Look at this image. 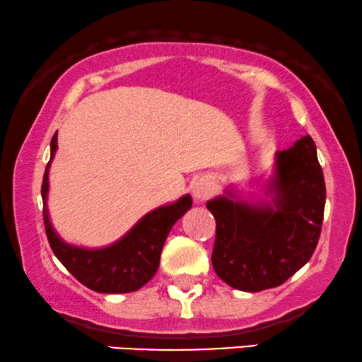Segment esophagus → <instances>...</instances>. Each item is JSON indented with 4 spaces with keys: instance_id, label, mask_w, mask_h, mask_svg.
Instances as JSON below:
<instances>
[{
    "instance_id": "esophagus-1",
    "label": "esophagus",
    "mask_w": 362,
    "mask_h": 362,
    "mask_svg": "<svg viewBox=\"0 0 362 362\" xmlns=\"http://www.w3.org/2000/svg\"><path fill=\"white\" fill-rule=\"evenodd\" d=\"M212 190H214V187H212L211 180L209 178H197V180L192 184V192H194V199L197 200V202H202V200H206L209 195L212 194Z\"/></svg>"
}]
</instances>
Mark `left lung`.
I'll list each match as a JSON object with an SVG mask.
<instances>
[{
  "label": "left lung",
  "instance_id": "left-lung-1",
  "mask_svg": "<svg viewBox=\"0 0 362 362\" xmlns=\"http://www.w3.org/2000/svg\"><path fill=\"white\" fill-rule=\"evenodd\" d=\"M267 199L247 202L238 190L206 204L216 217L212 267L233 288L261 291L285 283L315 251L325 207L324 173L313 139L302 136L275 153Z\"/></svg>",
  "mask_w": 362,
  "mask_h": 362
}]
</instances>
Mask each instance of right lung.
I'll return each instance as SVG.
<instances>
[{
	"instance_id": "add662e5",
	"label": "right lung",
	"mask_w": 362,
	"mask_h": 362,
	"mask_svg": "<svg viewBox=\"0 0 362 362\" xmlns=\"http://www.w3.org/2000/svg\"><path fill=\"white\" fill-rule=\"evenodd\" d=\"M57 151V133L50 141V162L47 163L42 184L43 224L52 251L60 263L87 288L99 293H129L146 285L160 264L165 239L170 229L192 207V197L182 195L173 204L156 207L133 226L123 238L110 246L87 250L65 243L50 223L47 195L49 170Z\"/></svg>"
}]
</instances>
